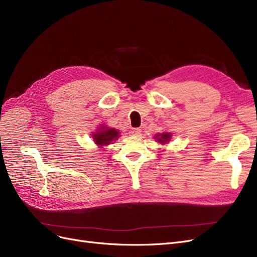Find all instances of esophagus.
<instances>
[{"label":"esophagus","instance_id":"1","mask_svg":"<svg viewBox=\"0 0 257 257\" xmlns=\"http://www.w3.org/2000/svg\"><path fill=\"white\" fill-rule=\"evenodd\" d=\"M130 136H134V137H139L140 135H141V130L139 129V128H134V129H131L130 130Z\"/></svg>","mask_w":257,"mask_h":257}]
</instances>
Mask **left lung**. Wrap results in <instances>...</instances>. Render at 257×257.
<instances>
[{
    "mask_svg": "<svg viewBox=\"0 0 257 257\" xmlns=\"http://www.w3.org/2000/svg\"><path fill=\"white\" fill-rule=\"evenodd\" d=\"M171 138H172V134H171V132H167V131L162 132V134H157L154 137L156 142L161 144V145L169 144L170 141H171Z\"/></svg>",
    "mask_w": 257,
    "mask_h": 257,
    "instance_id": "1",
    "label": "left lung"
}]
</instances>
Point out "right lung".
<instances>
[{
  "label": "right lung",
  "instance_id": "1",
  "mask_svg": "<svg viewBox=\"0 0 257 257\" xmlns=\"http://www.w3.org/2000/svg\"><path fill=\"white\" fill-rule=\"evenodd\" d=\"M119 135L120 132L117 129L110 128L106 125H100L95 132H92V138L98 148H104V146L115 142L120 137Z\"/></svg>",
  "mask_w": 257,
  "mask_h": 257
}]
</instances>
